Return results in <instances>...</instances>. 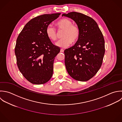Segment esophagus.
I'll return each instance as SVG.
<instances>
[{
    "label": "esophagus",
    "mask_w": 122,
    "mask_h": 122,
    "mask_svg": "<svg viewBox=\"0 0 122 122\" xmlns=\"http://www.w3.org/2000/svg\"><path fill=\"white\" fill-rule=\"evenodd\" d=\"M64 51V49H60V52L63 53Z\"/></svg>",
    "instance_id": "esophagus-1"
}]
</instances>
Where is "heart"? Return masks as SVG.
Here are the masks:
<instances>
[{
    "mask_svg": "<svg viewBox=\"0 0 122 122\" xmlns=\"http://www.w3.org/2000/svg\"><path fill=\"white\" fill-rule=\"evenodd\" d=\"M56 25L58 29L64 30L62 34V39L56 43V45L61 48H66L72 43H75L78 40L80 31L78 26L73 25L72 22L66 18L61 19L58 21ZM46 34L48 38L52 41L57 39V34L56 29L52 25H48L46 28Z\"/></svg>",
    "mask_w": 122,
    "mask_h": 122,
    "instance_id": "heart-1",
    "label": "heart"
}]
</instances>
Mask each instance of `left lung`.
<instances>
[{"mask_svg":"<svg viewBox=\"0 0 122 122\" xmlns=\"http://www.w3.org/2000/svg\"><path fill=\"white\" fill-rule=\"evenodd\" d=\"M73 19L80 29V37L75 45L64 51L65 63L68 74L74 79L86 81L100 68L105 53V40L97 23L83 14H63Z\"/></svg>","mask_w":122,"mask_h":122,"instance_id":"1","label":"left lung"}]
</instances>
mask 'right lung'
<instances>
[{
  "label": "right lung",
  "mask_w": 122,
  "mask_h": 122,
  "mask_svg": "<svg viewBox=\"0 0 122 122\" xmlns=\"http://www.w3.org/2000/svg\"><path fill=\"white\" fill-rule=\"evenodd\" d=\"M60 14H44L32 19L17 37L15 49L17 65L32 84H45L53 75L54 61L60 49L52 44L46 31Z\"/></svg>",
  "instance_id": "add662e5"
}]
</instances>
